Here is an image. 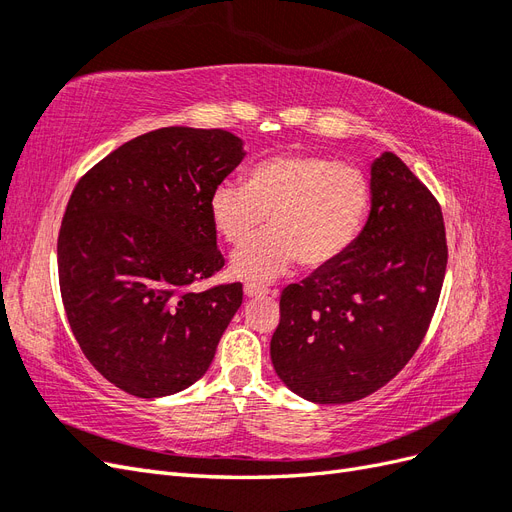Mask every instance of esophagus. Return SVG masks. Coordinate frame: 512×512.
<instances>
[{
    "mask_svg": "<svg viewBox=\"0 0 512 512\" xmlns=\"http://www.w3.org/2000/svg\"><path fill=\"white\" fill-rule=\"evenodd\" d=\"M243 292H245V297L252 299V297H267L271 290L267 286H260V284H245Z\"/></svg>",
    "mask_w": 512,
    "mask_h": 512,
    "instance_id": "obj_1",
    "label": "esophagus"
}]
</instances>
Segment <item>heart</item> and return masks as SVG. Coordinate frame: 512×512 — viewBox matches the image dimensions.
Here are the masks:
<instances>
[{"mask_svg": "<svg viewBox=\"0 0 512 512\" xmlns=\"http://www.w3.org/2000/svg\"><path fill=\"white\" fill-rule=\"evenodd\" d=\"M374 185L367 170L320 153H284L256 164L247 183L224 181L211 192L218 235L241 245L269 215V230L235 252L243 280H273L292 262L322 269L342 258L367 224Z\"/></svg>", "mask_w": 512, "mask_h": 512, "instance_id": "obj_1", "label": "heart"}]
</instances>
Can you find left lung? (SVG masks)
I'll list each match as a JSON object with an SVG mask.
<instances>
[{
  "instance_id": "obj_1",
  "label": "left lung",
  "mask_w": 512,
  "mask_h": 512,
  "mask_svg": "<svg viewBox=\"0 0 512 512\" xmlns=\"http://www.w3.org/2000/svg\"><path fill=\"white\" fill-rule=\"evenodd\" d=\"M371 185L361 237L280 299L275 374L316 404H350L393 380L440 299L448 247L436 196L391 151L371 164Z\"/></svg>"
}]
</instances>
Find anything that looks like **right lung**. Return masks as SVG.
<instances>
[{
    "instance_id": "obj_1",
    "label": "right lung",
    "mask_w": 512,
    "mask_h": 512,
    "mask_svg": "<svg viewBox=\"0 0 512 512\" xmlns=\"http://www.w3.org/2000/svg\"><path fill=\"white\" fill-rule=\"evenodd\" d=\"M243 156L226 130L160 128L72 190L57 239L61 301L87 361L117 389L164 397L209 369L243 286H192L224 267L209 198Z\"/></svg>"
}]
</instances>
